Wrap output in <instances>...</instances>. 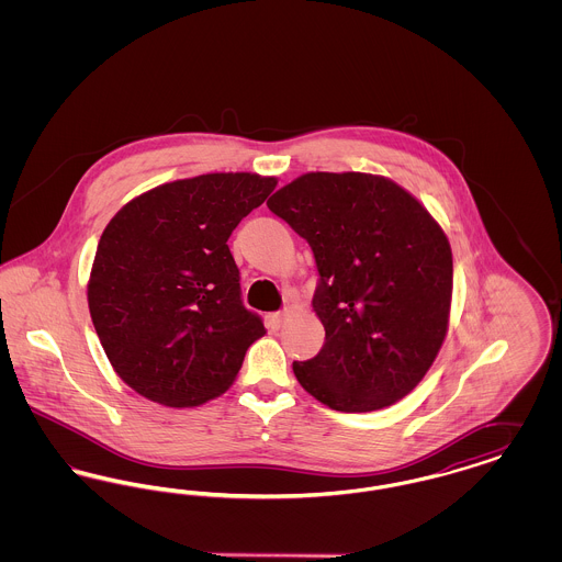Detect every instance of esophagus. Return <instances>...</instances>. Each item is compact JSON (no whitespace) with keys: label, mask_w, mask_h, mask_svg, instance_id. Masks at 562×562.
Returning <instances> with one entry per match:
<instances>
[{"label":"esophagus","mask_w":562,"mask_h":562,"mask_svg":"<svg viewBox=\"0 0 562 562\" xmlns=\"http://www.w3.org/2000/svg\"><path fill=\"white\" fill-rule=\"evenodd\" d=\"M284 321V312H273V314H269L268 324L276 330V328H280V324Z\"/></svg>","instance_id":"34e87169"}]
</instances>
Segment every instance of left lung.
Listing matches in <instances>:
<instances>
[{
	"label": "left lung",
	"mask_w": 562,
	"mask_h": 562,
	"mask_svg": "<svg viewBox=\"0 0 562 562\" xmlns=\"http://www.w3.org/2000/svg\"><path fill=\"white\" fill-rule=\"evenodd\" d=\"M310 244L314 310L326 339L293 362L316 401L369 413L404 398L445 341L453 257L440 225L396 183L362 172H310L268 200Z\"/></svg>",
	"instance_id": "1"
}]
</instances>
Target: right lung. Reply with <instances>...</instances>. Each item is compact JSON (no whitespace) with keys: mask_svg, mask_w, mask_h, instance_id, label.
Listing matches in <instances>:
<instances>
[{"mask_svg":"<svg viewBox=\"0 0 562 562\" xmlns=\"http://www.w3.org/2000/svg\"><path fill=\"white\" fill-rule=\"evenodd\" d=\"M276 179L214 172L151 189L109 221L88 307L109 362L134 392L166 406L223 394L266 335L241 303L227 240Z\"/></svg>","mask_w":562,"mask_h":562,"instance_id":"obj_1","label":"right lung"}]
</instances>
